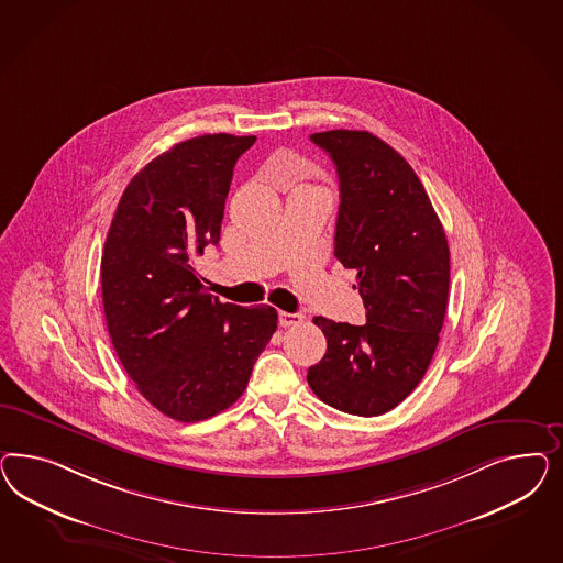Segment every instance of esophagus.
I'll return each instance as SVG.
<instances>
[{"mask_svg":"<svg viewBox=\"0 0 563 563\" xmlns=\"http://www.w3.org/2000/svg\"><path fill=\"white\" fill-rule=\"evenodd\" d=\"M303 322V313H289V311H280L278 313V324L283 328H289V325H299Z\"/></svg>","mask_w":563,"mask_h":563,"instance_id":"obj_1","label":"esophagus"}]
</instances>
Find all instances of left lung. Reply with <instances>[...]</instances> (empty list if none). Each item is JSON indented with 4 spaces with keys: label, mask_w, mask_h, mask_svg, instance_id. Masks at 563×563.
I'll use <instances>...</instances> for the list:
<instances>
[{
    "label": "left lung",
    "mask_w": 563,
    "mask_h": 563,
    "mask_svg": "<svg viewBox=\"0 0 563 563\" xmlns=\"http://www.w3.org/2000/svg\"><path fill=\"white\" fill-rule=\"evenodd\" d=\"M330 154L341 188L334 256L357 271L367 322L313 318L328 351L307 382L334 409L377 417L423 379L440 341L450 250L423 184L384 140L358 130L311 134Z\"/></svg>",
    "instance_id": "8db88e82"
}]
</instances>
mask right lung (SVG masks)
<instances>
[{
	"instance_id": "1",
	"label": "right lung",
	"mask_w": 563,
	"mask_h": 563,
	"mask_svg": "<svg viewBox=\"0 0 563 563\" xmlns=\"http://www.w3.org/2000/svg\"><path fill=\"white\" fill-rule=\"evenodd\" d=\"M256 136L206 134L134 175L101 257L107 330L140 394L175 421L229 409L276 330V309L221 303L194 260L221 239L233 167Z\"/></svg>"
}]
</instances>
